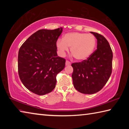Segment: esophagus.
I'll return each mask as SVG.
<instances>
[{
    "label": "esophagus",
    "mask_w": 129,
    "mask_h": 129,
    "mask_svg": "<svg viewBox=\"0 0 129 129\" xmlns=\"http://www.w3.org/2000/svg\"><path fill=\"white\" fill-rule=\"evenodd\" d=\"M71 62H69V61H66V62H65V65H66V66H69V65H71Z\"/></svg>",
    "instance_id": "34e87169"
}]
</instances>
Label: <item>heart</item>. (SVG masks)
<instances>
[{"label":"heart","instance_id":"heart-1","mask_svg":"<svg viewBox=\"0 0 129 129\" xmlns=\"http://www.w3.org/2000/svg\"><path fill=\"white\" fill-rule=\"evenodd\" d=\"M95 38L92 34L70 32L65 34L62 40L56 43L60 56H64L71 48V53L78 60H85L93 53L95 46Z\"/></svg>","mask_w":129,"mask_h":129}]
</instances>
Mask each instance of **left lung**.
<instances>
[{
	"mask_svg": "<svg viewBox=\"0 0 129 129\" xmlns=\"http://www.w3.org/2000/svg\"><path fill=\"white\" fill-rule=\"evenodd\" d=\"M97 40V49L87 60L72 64L73 85L79 92L91 94L99 91L112 73L113 52L101 35L90 32Z\"/></svg>",
	"mask_w": 129,
	"mask_h": 129,
	"instance_id": "1",
	"label": "left lung"
}]
</instances>
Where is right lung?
I'll use <instances>...</instances> for the list:
<instances>
[{"label":"right lung","mask_w":129,"mask_h":129,"mask_svg":"<svg viewBox=\"0 0 129 129\" xmlns=\"http://www.w3.org/2000/svg\"><path fill=\"white\" fill-rule=\"evenodd\" d=\"M62 29L39 30L19 51V77L26 88L38 95L46 94L53 90L56 75L65 67V60L58 56L56 47Z\"/></svg>","instance_id":"1"}]
</instances>
